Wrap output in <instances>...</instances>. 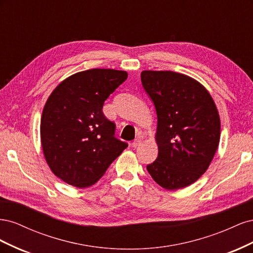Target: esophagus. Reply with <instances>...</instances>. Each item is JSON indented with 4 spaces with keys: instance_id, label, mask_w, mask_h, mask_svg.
<instances>
[{
    "instance_id": "34e87169",
    "label": "esophagus",
    "mask_w": 253,
    "mask_h": 253,
    "mask_svg": "<svg viewBox=\"0 0 253 253\" xmlns=\"http://www.w3.org/2000/svg\"><path fill=\"white\" fill-rule=\"evenodd\" d=\"M140 143H141V139L140 138H136L133 142H132V145L134 148H137L138 147V145H140Z\"/></svg>"
}]
</instances>
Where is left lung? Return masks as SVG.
<instances>
[{
	"mask_svg": "<svg viewBox=\"0 0 253 253\" xmlns=\"http://www.w3.org/2000/svg\"><path fill=\"white\" fill-rule=\"evenodd\" d=\"M141 83L157 114L158 156L148 172L167 190L185 188L207 171L220 136L218 112L201 83L170 71H143Z\"/></svg>",
	"mask_w": 253,
	"mask_h": 253,
	"instance_id": "8db88e82",
	"label": "left lung"
}]
</instances>
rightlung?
<instances>
[{"mask_svg": "<svg viewBox=\"0 0 253 253\" xmlns=\"http://www.w3.org/2000/svg\"><path fill=\"white\" fill-rule=\"evenodd\" d=\"M126 78L124 71L94 68L68 77L48 97L41 118L42 149L52 173L68 185L93 186L127 147L102 112Z\"/></svg>", "mask_w": 253, "mask_h": 253, "instance_id": "1", "label": "right lung"}]
</instances>
